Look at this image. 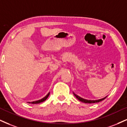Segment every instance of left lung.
I'll return each mask as SVG.
<instances>
[{"mask_svg":"<svg viewBox=\"0 0 127 127\" xmlns=\"http://www.w3.org/2000/svg\"><path fill=\"white\" fill-rule=\"evenodd\" d=\"M73 95H75V96L76 97L77 99L79 100V101H80L81 102H82L84 103H88V104H92V103H96V102H101L102 101H103V100L105 99L106 98H107V96L104 97V98H102V99H96V100H88V99H84V98H81V96H78V95H77L76 94H75L74 93V92H73Z\"/></svg>","mask_w":127,"mask_h":127,"instance_id":"8db88e82","label":"left lung"}]
</instances>
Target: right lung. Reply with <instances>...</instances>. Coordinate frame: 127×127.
<instances>
[{
	"mask_svg": "<svg viewBox=\"0 0 127 127\" xmlns=\"http://www.w3.org/2000/svg\"><path fill=\"white\" fill-rule=\"evenodd\" d=\"M49 94H50V92L49 93L47 94L46 96L45 97H43V98H42V99H40L39 100H37V101H32V102H28V103H29V104H39V103H41V102H43V101H45V100H46L47 98H48V96H49Z\"/></svg>",
	"mask_w": 127,
	"mask_h": 127,
	"instance_id": "right-lung-1",
	"label": "right lung"
}]
</instances>
